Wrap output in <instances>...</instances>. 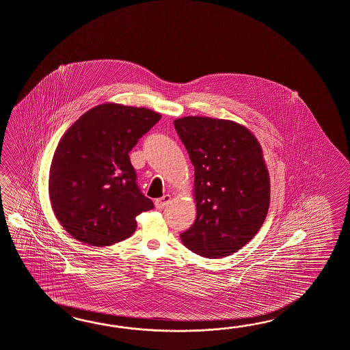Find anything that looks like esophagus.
Wrapping results in <instances>:
<instances>
[{"instance_id": "1", "label": "esophagus", "mask_w": 350, "mask_h": 350, "mask_svg": "<svg viewBox=\"0 0 350 350\" xmlns=\"http://www.w3.org/2000/svg\"><path fill=\"white\" fill-rule=\"evenodd\" d=\"M170 202H171V196H170V195H165V196L155 200V207L161 210L163 207H165V206L168 205Z\"/></svg>"}]
</instances>
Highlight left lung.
Listing matches in <instances>:
<instances>
[{"mask_svg": "<svg viewBox=\"0 0 350 350\" xmlns=\"http://www.w3.org/2000/svg\"><path fill=\"white\" fill-rule=\"evenodd\" d=\"M174 128L195 165L196 220L180 234L198 256L224 258L244 247L262 228L271 180L253 133L231 120L186 116Z\"/></svg>", "mask_w": 350, "mask_h": 350, "instance_id": "1", "label": "left lung"}]
</instances>
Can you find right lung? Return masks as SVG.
<instances>
[{
    "mask_svg": "<svg viewBox=\"0 0 350 350\" xmlns=\"http://www.w3.org/2000/svg\"><path fill=\"white\" fill-rule=\"evenodd\" d=\"M161 118L145 107L101 103L64 133L51 159L49 198L70 237L107 247L137 230L135 217L154 205L137 188L129 152Z\"/></svg>",
    "mask_w": 350,
    "mask_h": 350,
    "instance_id": "right-lung-1",
    "label": "right lung"
}]
</instances>
